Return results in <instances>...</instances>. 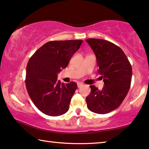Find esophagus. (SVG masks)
I'll use <instances>...</instances> for the list:
<instances>
[{"label":"esophagus","instance_id":"esophagus-1","mask_svg":"<svg viewBox=\"0 0 149 149\" xmlns=\"http://www.w3.org/2000/svg\"><path fill=\"white\" fill-rule=\"evenodd\" d=\"M84 86V84H82V83H81V82L77 83V87L78 88H80L81 86Z\"/></svg>","mask_w":149,"mask_h":149}]
</instances>
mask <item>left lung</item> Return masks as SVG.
Here are the masks:
<instances>
[{
    "mask_svg": "<svg viewBox=\"0 0 149 149\" xmlns=\"http://www.w3.org/2000/svg\"><path fill=\"white\" fill-rule=\"evenodd\" d=\"M95 53L98 73L103 78L102 90L90 86L91 92L86 97L88 109L98 114H106L117 109L128 93L132 70L126 55L118 46L105 40H86Z\"/></svg>",
    "mask_w": 149,
    "mask_h": 149,
    "instance_id": "1",
    "label": "left lung"
}]
</instances>
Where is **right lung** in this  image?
Here are the masks:
<instances>
[{"instance_id": "right-lung-1", "label": "right lung", "mask_w": 149, "mask_h": 149, "mask_svg": "<svg viewBox=\"0 0 149 149\" xmlns=\"http://www.w3.org/2000/svg\"><path fill=\"white\" fill-rule=\"evenodd\" d=\"M83 40L50 41L31 56L26 68V86L35 106L47 116L63 115L70 108L77 85L61 83L57 74L65 68Z\"/></svg>"}]
</instances>
